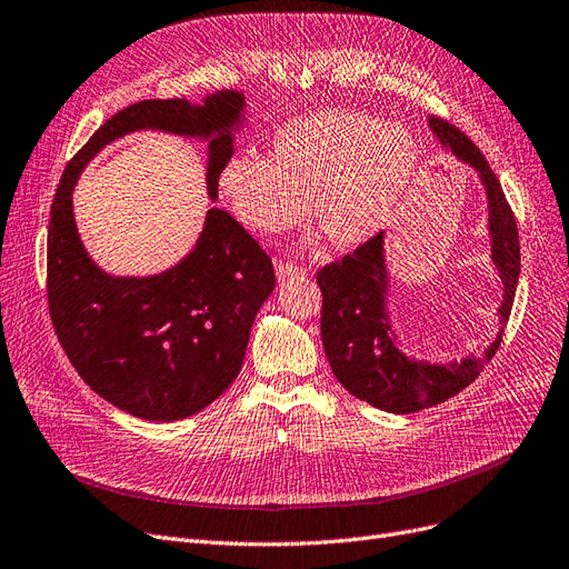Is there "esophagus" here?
Wrapping results in <instances>:
<instances>
[{"instance_id": "1", "label": "esophagus", "mask_w": 569, "mask_h": 569, "mask_svg": "<svg viewBox=\"0 0 569 569\" xmlns=\"http://www.w3.org/2000/svg\"><path fill=\"white\" fill-rule=\"evenodd\" d=\"M305 273H307L305 267H298V264H292V262H277V279L281 283L288 281V279H302Z\"/></svg>"}]
</instances>
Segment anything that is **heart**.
<instances>
[{"instance_id":"b5f03b06","label":"heart","mask_w":569,"mask_h":569,"mask_svg":"<svg viewBox=\"0 0 569 569\" xmlns=\"http://www.w3.org/2000/svg\"><path fill=\"white\" fill-rule=\"evenodd\" d=\"M419 166L406 126L356 110H321L286 123L271 154L241 152L218 184L237 220L262 237L298 227L311 213L338 248H359L389 224Z\"/></svg>"}]
</instances>
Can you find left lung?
Returning <instances> with one entry per match:
<instances>
[{"instance_id":"1","label":"left lung","mask_w":569,"mask_h":569,"mask_svg":"<svg viewBox=\"0 0 569 569\" xmlns=\"http://www.w3.org/2000/svg\"><path fill=\"white\" fill-rule=\"evenodd\" d=\"M429 129L448 154L471 168L486 192L490 262L501 283L499 330L480 353H467L459 361L415 359L393 323L387 231L356 248L342 262L323 267L317 283L323 292L321 340L328 363L349 393L393 415L443 403L476 380L501 342L520 277L518 227L490 163L452 123L429 117Z\"/></svg>"}]
</instances>
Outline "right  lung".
<instances>
[{"instance_id": "obj_1", "label": "right lung", "mask_w": 569, "mask_h": 569, "mask_svg": "<svg viewBox=\"0 0 569 569\" xmlns=\"http://www.w3.org/2000/svg\"><path fill=\"white\" fill-rule=\"evenodd\" d=\"M246 126V96L234 89L201 102L142 100L104 121L68 163L49 222V311L74 370L104 401L147 422L197 415L237 380L252 321L273 290V267L248 231L208 208L192 250L150 277L104 271L83 246L72 192L83 168L114 140L163 131L206 142V189Z\"/></svg>"}]
</instances>
